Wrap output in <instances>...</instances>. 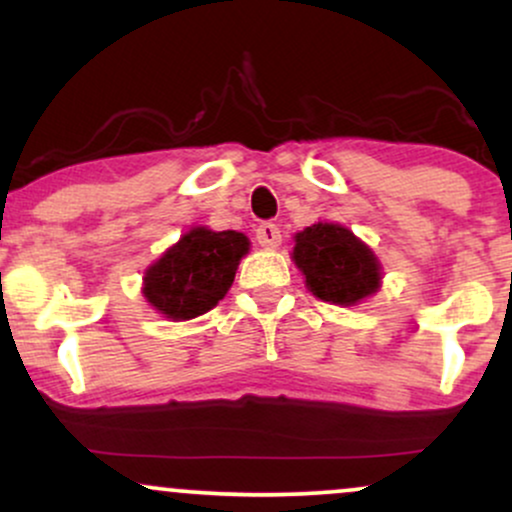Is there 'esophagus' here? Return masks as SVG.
I'll return each mask as SVG.
<instances>
[{
    "label": "esophagus",
    "instance_id": "1",
    "mask_svg": "<svg viewBox=\"0 0 512 512\" xmlns=\"http://www.w3.org/2000/svg\"><path fill=\"white\" fill-rule=\"evenodd\" d=\"M255 236H257V243H260L262 248H276V245L281 243L279 226H276V223H272V221L260 223V226H257V231H255Z\"/></svg>",
    "mask_w": 512,
    "mask_h": 512
}]
</instances>
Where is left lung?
<instances>
[{"mask_svg": "<svg viewBox=\"0 0 512 512\" xmlns=\"http://www.w3.org/2000/svg\"><path fill=\"white\" fill-rule=\"evenodd\" d=\"M293 260L320 301L351 305L380 286V264L373 252L337 223H313L298 233Z\"/></svg>", "mask_w": 512, "mask_h": 512, "instance_id": "left-lung-1", "label": "left lung"}]
</instances>
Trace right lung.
<instances>
[{"mask_svg":"<svg viewBox=\"0 0 512 512\" xmlns=\"http://www.w3.org/2000/svg\"><path fill=\"white\" fill-rule=\"evenodd\" d=\"M248 250L243 233L192 228L146 269V301L173 320L204 315L231 289L240 257Z\"/></svg>","mask_w":512,"mask_h":512,"instance_id":"add662e5","label":"right lung"}]
</instances>
